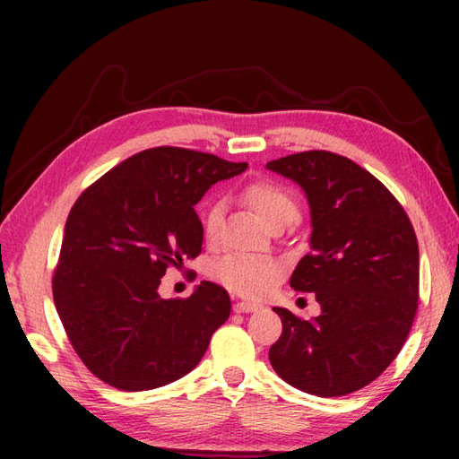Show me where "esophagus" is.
<instances>
[{
	"label": "esophagus",
	"instance_id": "1",
	"mask_svg": "<svg viewBox=\"0 0 459 459\" xmlns=\"http://www.w3.org/2000/svg\"><path fill=\"white\" fill-rule=\"evenodd\" d=\"M260 307V304H255V301H237L232 309L237 311V314H250V311H256Z\"/></svg>",
	"mask_w": 459,
	"mask_h": 459
}]
</instances>
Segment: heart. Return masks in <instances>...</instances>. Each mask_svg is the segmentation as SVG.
<instances>
[{
  "mask_svg": "<svg viewBox=\"0 0 459 459\" xmlns=\"http://www.w3.org/2000/svg\"><path fill=\"white\" fill-rule=\"evenodd\" d=\"M242 197L250 204L258 217L264 221L266 227L270 224H288L298 219V201L294 193L288 191L274 181H255L242 191ZM203 232L207 238H212L219 232L222 221V203L221 199L212 197L207 201L201 214ZM214 276H217L224 286L230 288L237 294L256 298L264 296L266 291L276 284L280 276V266L274 260L252 256V255H230L222 258L214 266Z\"/></svg>",
  "mask_w": 459,
  "mask_h": 459,
  "instance_id": "b5f03b06",
  "label": "heart"
}]
</instances>
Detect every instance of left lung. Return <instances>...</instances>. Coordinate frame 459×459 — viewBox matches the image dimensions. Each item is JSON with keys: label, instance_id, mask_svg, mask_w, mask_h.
Segmentation results:
<instances>
[{"label": "left lung", "instance_id": "1", "mask_svg": "<svg viewBox=\"0 0 459 459\" xmlns=\"http://www.w3.org/2000/svg\"><path fill=\"white\" fill-rule=\"evenodd\" d=\"M304 191L309 255L290 286L316 294L321 314L299 319L274 307L281 335L270 365L288 385L343 396L383 373L408 337L418 307V240L391 191L343 155L301 152L266 163Z\"/></svg>", "mask_w": 459, "mask_h": 459}]
</instances>
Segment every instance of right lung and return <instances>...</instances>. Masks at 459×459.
I'll return each instance as SVG.
<instances>
[{
    "label": "right lung",
    "mask_w": 459,
    "mask_h": 459,
    "mask_svg": "<svg viewBox=\"0 0 459 459\" xmlns=\"http://www.w3.org/2000/svg\"><path fill=\"white\" fill-rule=\"evenodd\" d=\"M247 168L165 145L132 155L76 199L53 299L76 355L106 385L152 391L199 365L230 316L227 290L201 281L189 298L163 299L158 288L165 270L201 252L195 204Z\"/></svg>",
    "instance_id": "right-lung-1"
}]
</instances>
